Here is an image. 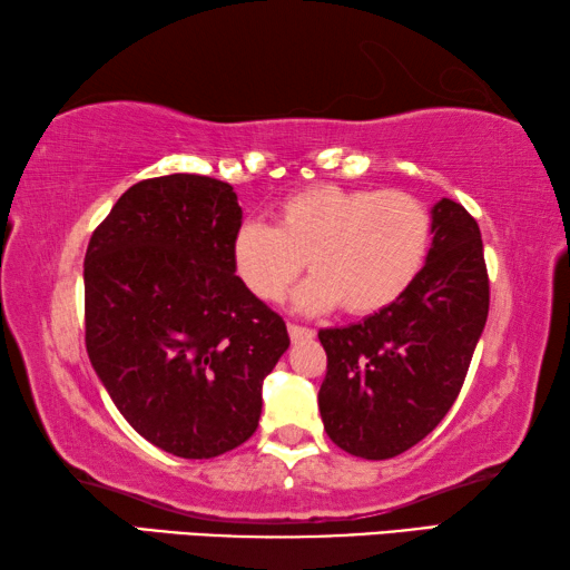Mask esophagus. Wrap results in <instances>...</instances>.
<instances>
[{
	"instance_id": "1",
	"label": "esophagus",
	"mask_w": 570,
	"mask_h": 570,
	"mask_svg": "<svg viewBox=\"0 0 570 570\" xmlns=\"http://www.w3.org/2000/svg\"><path fill=\"white\" fill-rule=\"evenodd\" d=\"M287 333H291L293 343L313 341V337H315V331H311V327H303V325H295V323H287Z\"/></svg>"
}]
</instances>
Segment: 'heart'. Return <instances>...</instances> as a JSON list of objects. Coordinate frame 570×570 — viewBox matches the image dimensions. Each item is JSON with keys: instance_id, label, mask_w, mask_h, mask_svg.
<instances>
[{"instance_id": "heart-1", "label": "heart", "mask_w": 570, "mask_h": 570, "mask_svg": "<svg viewBox=\"0 0 570 570\" xmlns=\"http://www.w3.org/2000/svg\"><path fill=\"white\" fill-rule=\"evenodd\" d=\"M431 233L428 207L401 189L313 185L279 203L275 227H239L233 265L249 293L277 303L307 259L313 275L295 293L301 311L327 313L343 305L351 315H371L413 285Z\"/></svg>"}]
</instances>
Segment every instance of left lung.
I'll return each mask as SVG.
<instances>
[{
    "label": "left lung",
    "mask_w": 570,
    "mask_h": 570,
    "mask_svg": "<svg viewBox=\"0 0 570 570\" xmlns=\"http://www.w3.org/2000/svg\"><path fill=\"white\" fill-rule=\"evenodd\" d=\"M433 245L413 285L363 323L317 333V405L331 441L365 461L421 443L451 411L488 317L481 227L461 203L431 209Z\"/></svg>",
    "instance_id": "left-lung-1"
}]
</instances>
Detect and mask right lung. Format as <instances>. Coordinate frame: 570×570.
I'll list each match as a JSON object with an SVG mask.
<instances>
[{"label": "right lung", "mask_w": 570, "mask_h": 570, "mask_svg": "<svg viewBox=\"0 0 570 570\" xmlns=\"http://www.w3.org/2000/svg\"><path fill=\"white\" fill-rule=\"evenodd\" d=\"M239 225L233 187L179 173L129 187L87 245L89 361L125 421L177 458L243 445L291 345L235 275Z\"/></svg>", "instance_id": "obj_1"}]
</instances>
